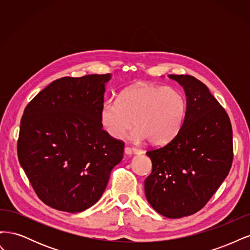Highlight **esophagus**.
I'll use <instances>...</instances> for the list:
<instances>
[{
	"instance_id": "1",
	"label": "esophagus",
	"mask_w": 250,
	"mask_h": 250,
	"mask_svg": "<svg viewBox=\"0 0 250 250\" xmlns=\"http://www.w3.org/2000/svg\"><path fill=\"white\" fill-rule=\"evenodd\" d=\"M125 153L127 154H135V155H140V154H143V150L141 149H138V148H129V147H126L125 148Z\"/></svg>"
}]
</instances>
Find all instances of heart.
<instances>
[{"mask_svg": "<svg viewBox=\"0 0 250 250\" xmlns=\"http://www.w3.org/2000/svg\"><path fill=\"white\" fill-rule=\"evenodd\" d=\"M186 102L177 90L150 83H138L124 89L117 102H104L100 122L110 138L122 140L132 125L135 141L149 140L155 146L170 142L179 131Z\"/></svg>", "mask_w": 250, "mask_h": 250, "instance_id": "1", "label": "heart"}]
</instances>
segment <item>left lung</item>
<instances>
[{"instance_id":"8db88e82","label":"left lung","mask_w":250,"mask_h":250,"mask_svg":"<svg viewBox=\"0 0 250 250\" xmlns=\"http://www.w3.org/2000/svg\"><path fill=\"white\" fill-rule=\"evenodd\" d=\"M169 78L184 87L186 115L175 138L146 152L152 172L145 180V195L158 214L175 219L201 209L229 175L232 129L206 84L190 75Z\"/></svg>"}]
</instances>
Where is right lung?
Segmentation results:
<instances>
[{
  "mask_svg": "<svg viewBox=\"0 0 250 250\" xmlns=\"http://www.w3.org/2000/svg\"><path fill=\"white\" fill-rule=\"evenodd\" d=\"M111 74L53 81L27 105L18 156L47 206L79 213L101 198L124 143L102 129L100 109Z\"/></svg>",
  "mask_w": 250,
  "mask_h": 250,
  "instance_id": "add662e5",
  "label": "right lung"
}]
</instances>
